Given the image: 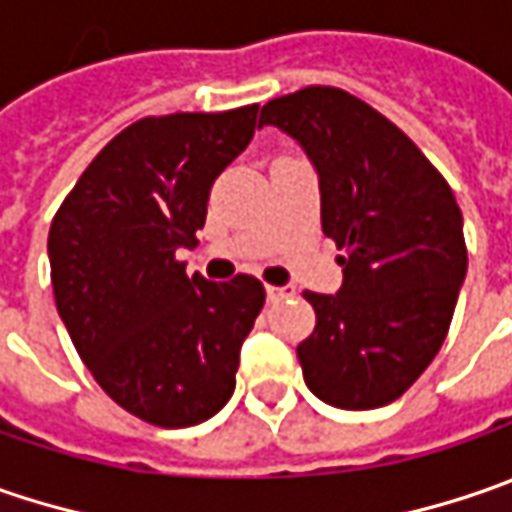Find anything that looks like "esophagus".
I'll list each match as a JSON object with an SVG mask.
<instances>
[{
  "instance_id": "1",
  "label": "esophagus",
  "mask_w": 512,
  "mask_h": 512,
  "mask_svg": "<svg viewBox=\"0 0 512 512\" xmlns=\"http://www.w3.org/2000/svg\"><path fill=\"white\" fill-rule=\"evenodd\" d=\"M292 295H295L292 286H266V300H269V303H278V300L292 298Z\"/></svg>"
}]
</instances>
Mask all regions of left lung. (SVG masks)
<instances>
[{"label":"left lung","instance_id":"8db88e82","mask_svg":"<svg viewBox=\"0 0 512 512\" xmlns=\"http://www.w3.org/2000/svg\"><path fill=\"white\" fill-rule=\"evenodd\" d=\"M318 174L321 226L344 249L335 295L306 292L315 332L298 346L303 381L341 410H375L415 384L441 349L467 275L456 197L410 137L341 88L266 102Z\"/></svg>","mask_w":512,"mask_h":512}]
</instances>
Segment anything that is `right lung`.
Returning <instances> with one entry per match:
<instances>
[{"instance_id":"add662e5","label":"right lung","mask_w":512,"mask_h":512,"mask_svg":"<svg viewBox=\"0 0 512 512\" xmlns=\"http://www.w3.org/2000/svg\"><path fill=\"white\" fill-rule=\"evenodd\" d=\"M257 105L128 125L59 206L48 260L59 318L97 384L157 427H191L232 398L263 283L186 275L214 180L252 143Z\"/></svg>"}]
</instances>
